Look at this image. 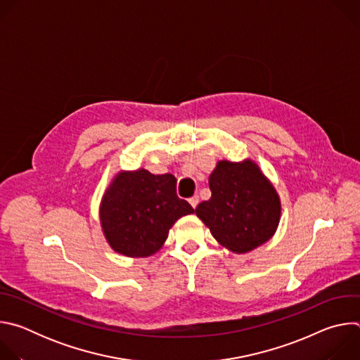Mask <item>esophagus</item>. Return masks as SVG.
<instances>
[{"instance_id": "esophagus-1", "label": "esophagus", "mask_w": 360, "mask_h": 360, "mask_svg": "<svg viewBox=\"0 0 360 360\" xmlns=\"http://www.w3.org/2000/svg\"><path fill=\"white\" fill-rule=\"evenodd\" d=\"M198 202H199V198H198V195H195V196L189 198V203H191V207H192V208H196Z\"/></svg>"}]
</instances>
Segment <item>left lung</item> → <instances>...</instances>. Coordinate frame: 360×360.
I'll return each mask as SVG.
<instances>
[{"label":"left lung","mask_w":360,"mask_h":360,"mask_svg":"<svg viewBox=\"0 0 360 360\" xmlns=\"http://www.w3.org/2000/svg\"><path fill=\"white\" fill-rule=\"evenodd\" d=\"M212 196L195 212L212 236L235 253H246L269 240L281 219V200L253 161H219L210 176Z\"/></svg>","instance_id":"8db88e82"}]
</instances>
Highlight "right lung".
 Here are the masks:
<instances>
[{
    "mask_svg": "<svg viewBox=\"0 0 360 360\" xmlns=\"http://www.w3.org/2000/svg\"><path fill=\"white\" fill-rule=\"evenodd\" d=\"M176 195L172 174L153 175L141 168L122 171L101 200V226L110 246L129 258H146L158 252L172 225L193 214Z\"/></svg>",
    "mask_w": 360,
    "mask_h": 360,
    "instance_id": "1",
    "label": "right lung"
}]
</instances>
